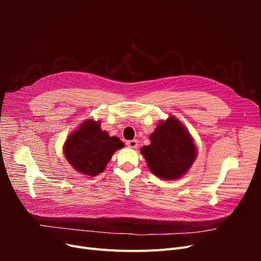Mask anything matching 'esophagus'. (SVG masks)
Returning <instances> with one entry per match:
<instances>
[{"label": "esophagus", "instance_id": "34e87169", "mask_svg": "<svg viewBox=\"0 0 261 261\" xmlns=\"http://www.w3.org/2000/svg\"><path fill=\"white\" fill-rule=\"evenodd\" d=\"M126 145H127L129 148L135 149V148H137V146H138V141H137L136 139L128 140V141H126Z\"/></svg>", "mask_w": 261, "mask_h": 261}]
</instances>
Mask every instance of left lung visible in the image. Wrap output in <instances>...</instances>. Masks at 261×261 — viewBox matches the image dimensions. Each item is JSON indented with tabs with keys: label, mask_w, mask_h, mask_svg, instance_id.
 I'll return each mask as SVG.
<instances>
[{
	"label": "left lung",
	"mask_w": 261,
	"mask_h": 261,
	"mask_svg": "<svg viewBox=\"0 0 261 261\" xmlns=\"http://www.w3.org/2000/svg\"><path fill=\"white\" fill-rule=\"evenodd\" d=\"M150 145L140 149L153 174L163 179H177L196 160L194 139L176 117L170 116L158 124L150 135Z\"/></svg>",
	"instance_id": "1"
}]
</instances>
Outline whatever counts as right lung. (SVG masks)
<instances>
[{"label":"right lung","mask_w":261,"mask_h":261,"mask_svg":"<svg viewBox=\"0 0 261 261\" xmlns=\"http://www.w3.org/2000/svg\"><path fill=\"white\" fill-rule=\"evenodd\" d=\"M124 147L118 137H111L100 127V122L84 121L64 144L66 160L84 175L96 176L103 171L116 150Z\"/></svg>","instance_id":"add662e5"}]
</instances>
